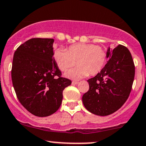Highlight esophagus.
<instances>
[{"label":"esophagus","mask_w":146,"mask_h":146,"mask_svg":"<svg viewBox=\"0 0 146 146\" xmlns=\"http://www.w3.org/2000/svg\"><path fill=\"white\" fill-rule=\"evenodd\" d=\"M78 82H77V81H73L72 82V84H73V85H76V84H78Z\"/></svg>","instance_id":"obj_1"}]
</instances>
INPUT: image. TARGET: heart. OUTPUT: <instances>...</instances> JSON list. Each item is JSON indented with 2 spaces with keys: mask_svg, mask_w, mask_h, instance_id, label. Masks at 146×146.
I'll list each match as a JSON object with an SVG mask.
<instances>
[{
  "mask_svg": "<svg viewBox=\"0 0 146 146\" xmlns=\"http://www.w3.org/2000/svg\"><path fill=\"white\" fill-rule=\"evenodd\" d=\"M53 60L58 68L67 71L76 63L77 66L65 74L66 78L78 80L89 74L95 76L101 71L107 60L105 48L93 44H76L66 50L56 48Z\"/></svg>",
  "mask_w": 146,
  "mask_h": 146,
  "instance_id": "b5f03b06",
  "label": "heart"
}]
</instances>
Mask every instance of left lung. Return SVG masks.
Here are the masks:
<instances>
[{
	"mask_svg": "<svg viewBox=\"0 0 146 146\" xmlns=\"http://www.w3.org/2000/svg\"><path fill=\"white\" fill-rule=\"evenodd\" d=\"M108 62L101 71L88 80L89 89L83 95L84 106L98 116H107L123 106L130 94L135 67L130 52L118 45L108 48Z\"/></svg>",
	"mask_w": 146,
	"mask_h": 146,
	"instance_id": "left-lung-1",
	"label": "left lung"
}]
</instances>
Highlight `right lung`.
<instances>
[{"instance_id": "obj_1", "label": "right lung", "mask_w": 146, "mask_h": 146, "mask_svg": "<svg viewBox=\"0 0 146 146\" xmlns=\"http://www.w3.org/2000/svg\"><path fill=\"white\" fill-rule=\"evenodd\" d=\"M53 43V39H29L17 49L12 62V84L19 102L39 117L58 110L64 89L71 84L61 77L52 57Z\"/></svg>"}]
</instances>
